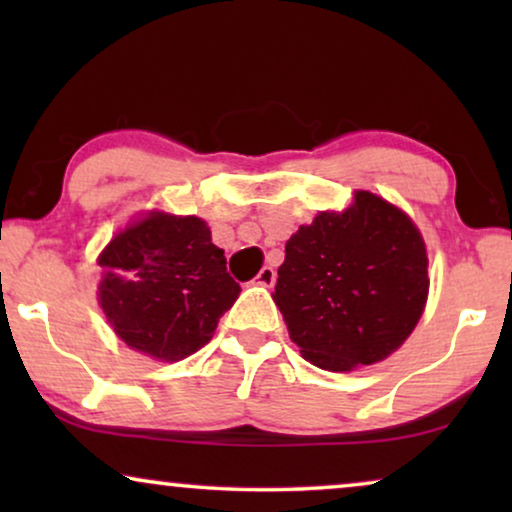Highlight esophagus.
<instances>
[{
    "mask_svg": "<svg viewBox=\"0 0 512 512\" xmlns=\"http://www.w3.org/2000/svg\"><path fill=\"white\" fill-rule=\"evenodd\" d=\"M275 270L270 268V265H263L261 268V272H258L256 275V284H261V286H272L275 284Z\"/></svg>",
    "mask_w": 512,
    "mask_h": 512,
    "instance_id": "obj_1",
    "label": "esophagus"
}]
</instances>
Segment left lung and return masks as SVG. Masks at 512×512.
<instances>
[{"label": "left lung", "instance_id": "obj_1", "mask_svg": "<svg viewBox=\"0 0 512 512\" xmlns=\"http://www.w3.org/2000/svg\"><path fill=\"white\" fill-rule=\"evenodd\" d=\"M426 249L408 216L368 191L286 242L272 293L291 340L317 368L387 359L422 317Z\"/></svg>", "mask_w": 512, "mask_h": 512}]
</instances>
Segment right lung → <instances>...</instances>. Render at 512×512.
<instances>
[{
  "instance_id": "right-lung-1",
  "label": "right lung",
  "mask_w": 512,
  "mask_h": 512,
  "mask_svg": "<svg viewBox=\"0 0 512 512\" xmlns=\"http://www.w3.org/2000/svg\"><path fill=\"white\" fill-rule=\"evenodd\" d=\"M100 305L125 345L160 361L205 347L240 296L198 216L153 212L102 251Z\"/></svg>"
}]
</instances>
